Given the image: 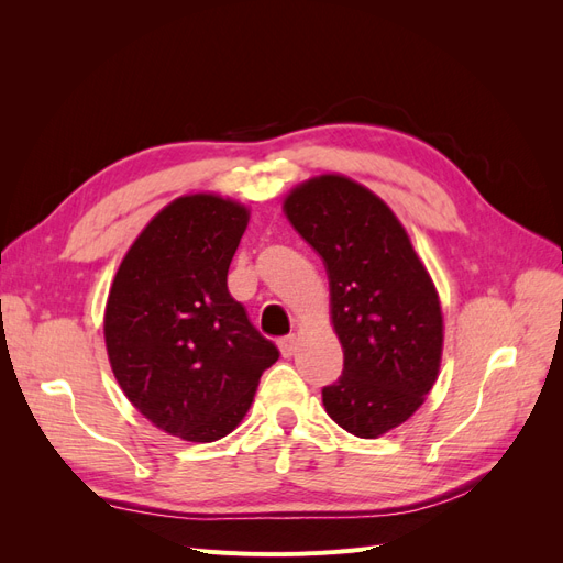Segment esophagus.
I'll return each instance as SVG.
<instances>
[{
  "label": "esophagus",
  "instance_id": "1",
  "mask_svg": "<svg viewBox=\"0 0 563 563\" xmlns=\"http://www.w3.org/2000/svg\"><path fill=\"white\" fill-rule=\"evenodd\" d=\"M296 347H298V340L296 335H286L279 340V350L284 356H294L296 354Z\"/></svg>",
  "mask_w": 563,
  "mask_h": 563
}]
</instances>
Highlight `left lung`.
<instances>
[{"mask_svg":"<svg viewBox=\"0 0 563 563\" xmlns=\"http://www.w3.org/2000/svg\"><path fill=\"white\" fill-rule=\"evenodd\" d=\"M323 261L343 376L321 389L327 413L376 439L411 418L432 389L444 319L434 284L387 203L345 176H319L284 201Z\"/></svg>","mask_w":563,"mask_h":563,"instance_id":"8db88e82","label":"left lung"}]
</instances>
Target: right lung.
Listing matches in <instances>:
<instances>
[{
	"instance_id": "1",
	"label": "right lung",
	"mask_w": 563,
	"mask_h": 563,
	"mask_svg": "<svg viewBox=\"0 0 563 563\" xmlns=\"http://www.w3.org/2000/svg\"><path fill=\"white\" fill-rule=\"evenodd\" d=\"M249 223L232 199L190 195L168 203L117 269L106 308L112 373L159 430L216 441L246 416L279 350L228 291Z\"/></svg>"
}]
</instances>
